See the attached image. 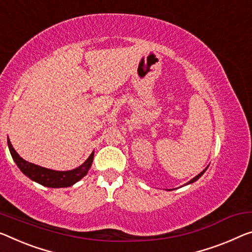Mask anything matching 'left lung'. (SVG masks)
<instances>
[{
	"mask_svg": "<svg viewBox=\"0 0 252 252\" xmlns=\"http://www.w3.org/2000/svg\"><path fill=\"white\" fill-rule=\"evenodd\" d=\"M207 168H208V166H207ZM207 168H206V169H204L202 172H200V173H198V175H197V176H196L195 178H192V179H191L190 181H188V183H187V184H186V185H190V184H193V183H195V181H197V180H198V179H199V178H200V177H202V176L204 175V172H205V171H206V170H207ZM186 185H185V186H186ZM168 190H170V189H168Z\"/></svg>",
	"mask_w": 252,
	"mask_h": 252,
	"instance_id": "obj_1",
	"label": "left lung"
}]
</instances>
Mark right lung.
Here are the masks:
<instances>
[{
	"mask_svg": "<svg viewBox=\"0 0 252 252\" xmlns=\"http://www.w3.org/2000/svg\"><path fill=\"white\" fill-rule=\"evenodd\" d=\"M7 146H9L10 153L12 156L13 161L18 168L21 170L23 175L27 176L29 179H32L34 183H38L45 187L49 188H65L71 187L77 181H80L84 176H87L89 169L91 168L92 162H94V151L90 154L86 161L77 168L73 170H68V171H56V170L42 168L40 165L30 163V162L23 160V158L19 156L17 151L13 149L12 144H11L9 137H7Z\"/></svg>",
	"mask_w": 252,
	"mask_h": 252,
	"instance_id": "right-lung-1",
	"label": "right lung"
}]
</instances>
